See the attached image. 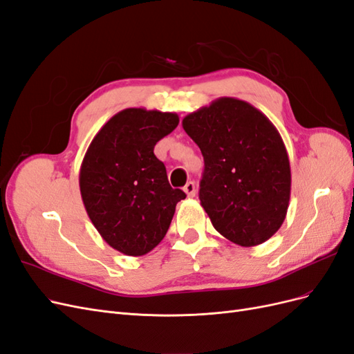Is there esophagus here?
<instances>
[{
	"mask_svg": "<svg viewBox=\"0 0 354 354\" xmlns=\"http://www.w3.org/2000/svg\"><path fill=\"white\" fill-rule=\"evenodd\" d=\"M183 190L186 192V195H187L189 198H194V196L196 195V185L194 183V181H187Z\"/></svg>",
	"mask_w": 354,
	"mask_h": 354,
	"instance_id": "obj_1",
	"label": "esophagus"
}]
</instances>
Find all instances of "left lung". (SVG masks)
Masks as SVG:
<instances>
[{
	"label": "left lung",
	"instance_id": "1",
	"mask_svg": "<svg viewBox=\"0 0 354 354\" xmlns=\"http://www.w3.org/2000/svg\"><path fill=\"white\" fill-rule=\"evenodd\" d=\"M202 152L201 205L224 238L255 246L281 229L291 196V167L282 137L252 104L220 97L183 120Z\"/></svg>",
	"mask_w": 354,
	"mask_h": 354
}]
</instances>
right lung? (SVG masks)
Masks as SVG:
<instances>
[{
    "mask_svg": "<svg viewBox=\"0 0 354 354\" xmlns=\"http://www.w3.org/2000/svg\"><path fill=\"white\" fill-rule=\"evenodd\" d=\"M177 125V113L124 109L100 128L82 159L84 207L106 243L125 255L152 251L186 198L169 186L165 165L153 153Z\"/></svg>",
    "mask_w": 354,
    "mask_h": 354,
    "instance_id": "obj_1",
    "label": "right lung"
}]
</instances>
